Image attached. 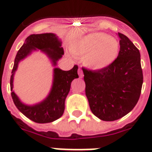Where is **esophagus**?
<instances>
[{
	"label": "esophagus",
	"instance_id": "obj_1",
	"mask_svg": "<svg viewBox=\"0 0 152 152\" xmlns=\"http://www.w3.org/2000/svg\"><path fill=\"white\" fill-rule=\"evenodd\" d=\"M78 76H79V78H83V70H82L81 69H78Z\"/></svg>",
	"mask_w": 152,
	"mask_h": 152
}]
</instances>
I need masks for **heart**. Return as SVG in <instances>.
Returning <instances> with one entry per match:
<instances>
[{"label": "heart", "instance_id": "obj_1", "mask_svg": "<svg viewBox=\"0 0 152 152\" xmlns=\"http://www.w3.org/2000/svg\"><path fill=\"white\" fill-rule=\"evenodd\" d=\"M119 42L105 33H88L73 42L70 51L83 58V63L91 69H102L112 64L118 56Z\"/></svg>", "mask_w": 152, "mask_h": 152}]
</instances>
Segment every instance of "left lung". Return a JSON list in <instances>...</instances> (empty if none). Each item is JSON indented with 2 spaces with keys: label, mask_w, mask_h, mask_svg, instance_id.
<instances>
[{
  "label": "left lung",
  "mask_w": 152,
  "mask_h": 152,
  "mask_svg": "<svg viewBox=\"0 0 152 152\" xmlns=\"http://www.w3.org/2000/svg\"><path fill=\"white\" fill-rule=\"evenodd\" d=\"M118 36L120 49L112 64L99 70L83 69L90 109L104 121L129 114L138 102L143 83L139 50L128 37Z\"/></svg>",
  "instance_id": "8db88e82"
}]
</instances>
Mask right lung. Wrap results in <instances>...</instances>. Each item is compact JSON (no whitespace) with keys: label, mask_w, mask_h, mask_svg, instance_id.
I'll return each instance as SVG.
<instances>
[{"label":"right lung","mask_w":152,"mask_h":152,"mask_svg":"<svg viewBox=\"0 0 152 152\" xmlns=\"http://www.w3.org/2000/svg\"><path fill=\"white\" fill-rule=\"evenodd\" d=\"M62 42L55 33L32 34L28 37L24 43L17 52L11 76L10 90L13 102L20 112L33 122L38 124L53 122L61 118L64 111V102L70 90L72 81L78 78V66L74 65L70 70L64 71L57 68V62L64 55ZM40 50L48 57L55 67L53 69V80L50 91L47 97L42 102L27 105L21 102L12 90L13 77L18 69L19 62L31 53Z\"/></svg>","instance_id":"obj_1"}]
</instances>
